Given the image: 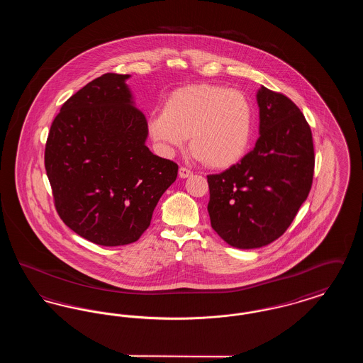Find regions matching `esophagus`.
<instances>
[{"label":"esophagus","mask_w":363,"mask_h":363,"mask_svg":"<svg viewBox=\"0 0 363 363\" xmlns=\"http://www.w3.org/2000/svg\"><path fill=\"white\" fill-rule=\"evenodd\" d=\"M178 175H179L181 178H189V177L193 175V173L190 172L189 169H186V167H179Z\"/></svg>","instance_id":"obj_1"}]
</instances>
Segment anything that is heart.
Listing matches in <instances>:
<instances>
[{"label": "heart", "instance_id": "heart-1", "mask_svg": "<svg viewBox=\"0 0 363 363\" xmlns=\"http://www.w3.org/2000/svg\"><path fill=\"white\" fill-rule=\"evenodd\" d=\"M255 123L247 96L216 84L175 89L163 113L148 118V132L162 152L173 154L189 138L190 151L212 169H227L246 154Z\"/></svg>", "mask_w": 363, "mask_h": 363}]
</instances>
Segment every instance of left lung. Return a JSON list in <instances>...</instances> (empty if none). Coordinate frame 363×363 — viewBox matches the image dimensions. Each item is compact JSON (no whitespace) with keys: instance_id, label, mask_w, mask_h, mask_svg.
<instances>
[{"instance_id":"obj_1","label":"left lung","mask_w":363,"mask_h":363,"mask_svg":"<svg viewBox=\"0 0 363 363\" xmlns=\"http://www.w3.org/2000/svg\"><path fill=\"white\" fill-rule=\"evenodd\" d=\"M257 104L256 147L240 163L207 177L211 225L238 249L261 247L283 235L308 199L314 174L311 126L296 104L265 86Z\"/></svg>"}]
</instances>
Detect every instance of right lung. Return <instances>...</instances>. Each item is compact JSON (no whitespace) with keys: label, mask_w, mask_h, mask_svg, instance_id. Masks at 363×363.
<instances>
[{"label":"right lung","mask_w":363,"mask_h":363,"mask_svg":"<svg viewBox=\"0 0 363 363\" xmlns=\"http://www.w3.org/2000/svg\"><path fill=\"white\" fill-rule=\"evenodd\" d=\"M129 74L106 73L79 89L54 118L45 167L54 206L80 237L102 246L138 241L178 166L145 145Z\"/></svg>","instance_id":"right-lung-1"}]
</instances>
